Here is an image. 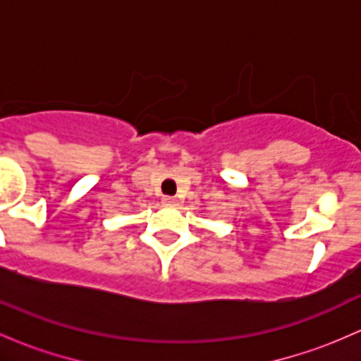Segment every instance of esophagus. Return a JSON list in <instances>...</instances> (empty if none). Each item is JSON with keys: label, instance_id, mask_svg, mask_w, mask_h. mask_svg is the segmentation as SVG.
Segmentation results:
<instances>
[{"label": "esophagus", "instance_id": "1", "mask_svg": "<svg viewBox=\"0 0 361 361\" xmlns=\"http://www.w3.org/2000/svg\"><path fill=\"white\" fill-rule=\"evenodd\" d=\"M162 205H166V207H174V205H178V199L176 197H164V199H162Z\"/></svg>", "mask_w": 361, "mask_h": 361}]
</instances>
